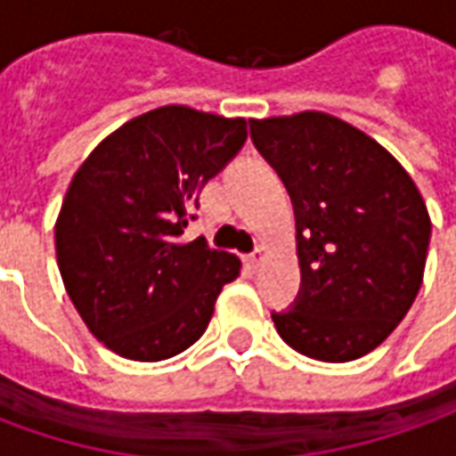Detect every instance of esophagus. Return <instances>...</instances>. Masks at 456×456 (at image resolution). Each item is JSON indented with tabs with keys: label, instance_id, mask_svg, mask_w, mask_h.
<instances>
[{
	"label": "esophagus",
	"instance_id": "obj_1",
	"mask_svg": "<svg viewBox=\"0 0 456 456\" xmlns=\"http://www.w3.org/2000/svg\"><path fill=\"white\" fill-rule=\"evenodd\" d=\"M264 256H266V248L256 247L254 251H251V254H248V266L258 268L261 266V261H264Z\"/></svg>",
	"mask_w": 456,
	"mask_h": 456
}]
</instances>
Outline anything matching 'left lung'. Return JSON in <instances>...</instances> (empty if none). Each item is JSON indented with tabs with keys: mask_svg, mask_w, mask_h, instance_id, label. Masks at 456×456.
Segmentation results:
<instances>
[{
	"mask_svg": "<svg viewBox=\"0 0 456 456\" xmlns=\"http://www.w3.org/2000/svg\"><path fill=\"white\" fill-rule=\"evenodd\" d=\"M248 126L296 212L300 290L271 313L278 335L317 362L373 352L422 286L432 224L420 190L381 143L332 114Z\"/></svg>",
	"mask_w": 456,
	"mask_h": 456,
	"instance_id": "left-lung-1",
	"label": "left lung"
}]
</instances>
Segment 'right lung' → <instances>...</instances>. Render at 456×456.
Returning a JSON list of instances; mask_svg holds the SVG:
<instances>
[{
	"instance_id": "obj_1",
	"label": "right lung",
	"mask_w": 456,
	"mask_h": 456,
	"mask_svg": "<svg viewBox=\"0 0 456 456\" xmlns=\"http://www.w3.org/2000/svg\"><path fill=\"white\" fill-rule=\"evenodd\" d=\"M244 141L241 117L168 104L110 134L70 180L55 222L58 268L87 330L124 359L185 352L239 276L234 254L180 237Z\"/></svg>"
}]
</instances>
